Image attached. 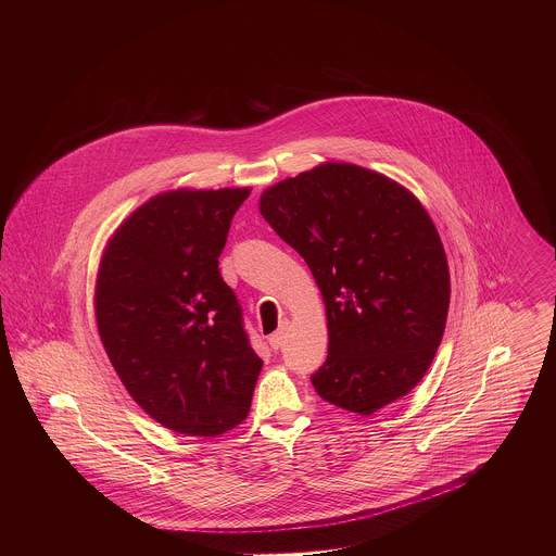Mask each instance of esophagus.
Here are the masks:
<instances>
[{"instance_id":"1","label":"esophagus","mask_w":556,"mask_h":556,"mask_svg":"<svg viewBox=\"0 0 556 556\" xmlns=\"http://www.w3.org/2000/svg\"><path fill=\"white\" fill-rule=\"evenodd\" d=\"M286 329H288V323H283L270 338H268V344L273 350H279L281 345L286 344Z\"/></svg>"}]
</instances>
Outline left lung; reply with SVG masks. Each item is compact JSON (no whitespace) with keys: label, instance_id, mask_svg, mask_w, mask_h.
Segmentation results:
<instances>
[{"label":"left lung","instance_id":"8db88e82","mask_svg":"<svg viewBox=\"0 0 556 556\" xmlns=\"http://www.w3.org/2000/svg\"><path fill=\"white\" fill-rule=\"evenodd\" d=\"M258 208L325 302L318 396L363 417L406 396L438 352L450 306L446 252L417 195L365 166L323 162L266 187Z\"/></svg>","mask_w":556,"mask_h":556}]
</instances>
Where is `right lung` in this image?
I'll use <instances>...</instances> for the list:
<instances>
[{
    "instance_id": "add662e5",
    "label": "right lung",
    "mask_w": 556,
    "mask_h": 556,
    "mask_svg": "<svg viewBox=\"0 0 556 556\" xmlns=\"http://www.w3.org/2000/svg\"><path fill=\"white\" fill-rule=\"evenodd\" d=\"M248 195L250 187L159 193L118 225L100 261L93 302L108 358L132 400L184 435L238 427L263 369L218 273Z\"/></svg>"
}]
</instances>
